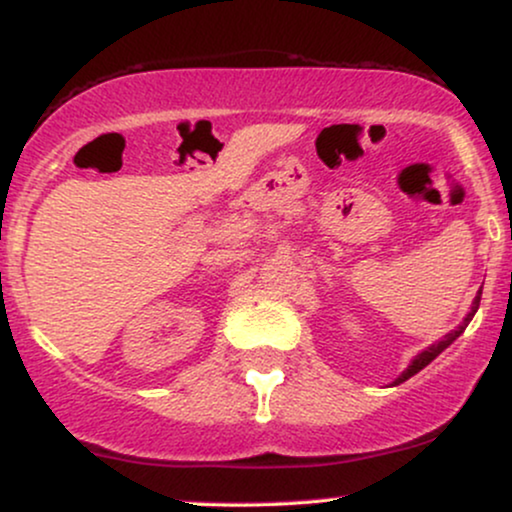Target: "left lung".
<instances>
[{
	"mask_svg": "<svg viewBox=\"0 0 512 512\" xmlns=\"http://www.w3.org/2000/svg\"><path fill=\"white\" fill-rule=\"evenodd\" d=\"M479 301H482V289H479V292H477V296H475V301H472V308H470V313H468V315H465L463 325H460V327H458V330H453V332H449V334H446V337H444V339H441V342H437V344H432V346H430V349H425V351H422L418 358H413V363H410V365H408V370H406V372H403V375H401V377H399V380H396L394 384H401V382H406V380H410V377H413V375H415V372H420L422 368H425V365H430V363L434 361V358H437V356H439V353L446 349V346H449L451 342H456V337H460V334H463V330H465V327H468V323H470V320H472V315H475V313H477V308H479Z\"/></svg>",
	"mask_w": 512,
	"mask_h": 512,
	"instance_id": "1",
	"label": "left lung"
}]
</instances>
